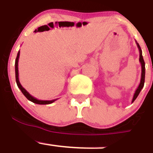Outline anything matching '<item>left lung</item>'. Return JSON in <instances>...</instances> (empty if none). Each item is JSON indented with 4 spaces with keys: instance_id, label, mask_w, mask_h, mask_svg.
<instances>
[{
    "instance_id": "1",
    "label": "left lung",
    "mask_w": 153,
    "mask_h": 153,
    "mask_svg": "<svg viewBox=\"0 0 153 153\" xmlns=\"http://www.w3.org/2000/svg\"><path fill=\"white\" fill-rule=\"evenodd\" d=\"M136 43L137 45V47L139 49V52H140V62L141 64V68H142V72H141V79H140V85H139L138 88H137L136 91H135L134 94H133V100H132V103L134 101L137 97H138L139 94L140 92L141 91L142 88H143L144 86V82H145V62L143 60V55H142V50H141V48H140V45H139L138 42L136 41Z\"/></svg>"
}]
</instances>
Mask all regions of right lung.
Segmentation results:
<instances>
[{"label":"right lung","instance_id":"right-lung-1","mask_svg":"<svg viewBox=\"0 0 153 153\" xmlns=\"http://www.w3.org/2000/svg\"><path fill=\"white\" fill-rule=\"evenodd\" d=\"M19 58H20V50H19L18 53H17V56H16V61H15V76H16V85L18 86L19 88L20 89L22 93L23 94V95L25 96L30 101H32L33 103L34 104H49L53 103L54 101H56L57 99H54V100H38L36 97H33L27 90H26L20 84V81H19V72H18V60Z\"/></svg>","mask_w":153,"mask_h":153}]
</instances>
